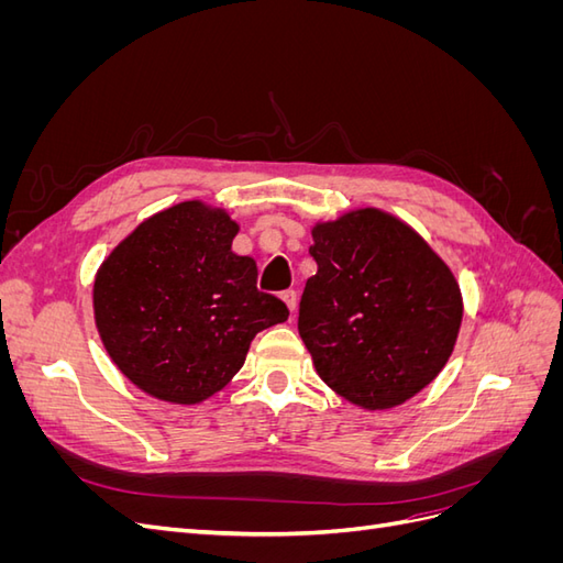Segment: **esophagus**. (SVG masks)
<instances>
[{
	"mask_svg": "<svg viewBox=\"0 0 563 563\" xmlns=\"http://www.w3.org/2000/svg\"><path fill=\"white\" fill-rule=\"evenodd\" d=\"M282 300L286 302V308L288 310H296V302H298V296H296V291H294V288H286V291H282Z\"/></svg>",
	"mask_w": 563,
	"mask_h": 563,
	"instance_id": "34e87169",
	"label": "esophagus"
}]
</instances>
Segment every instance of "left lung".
Listing matches in <instances>:
<instances>
[{
	"label": "left lung",
	"mask_w": 563,
	"mask_h": 563,
	"mask_svg": "<svg viewBox=\"0 0 563 563\" xmlns=\"http://www.w3.org/2000/svg\"><path fill=\"white\" fill-rule=\"evenodd\" d=\"M317 272L298 333L319 378L366 408L399 406L446 366L463 321L449 265L399 218L360 209L312 228Z\"/></svg>",
	"instance_id": "left-lung-1"
}]
</instances>
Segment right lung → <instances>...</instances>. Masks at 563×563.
<instances>
[{
	"label": "right lung",
	"mask_w": 563,
	"mask_h": 563,
	"mask_svg": "<svg viewBox=\"0 0 563 563\" xmlns=\"http://www.w3.org/2000/svg\"><path fill=\"white\" fill-rule=\"evenodd\" d=\"M240 225L180 201L135 228L100 265L93 314L110 360L147 395L199 404L244 366L255 333L288 319L258 291V267L232 251Z\"/></svg>",
	"instance_id": "add662e5"
}]
</instances>
